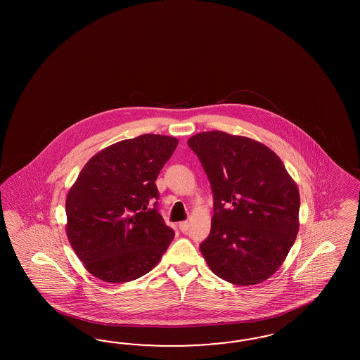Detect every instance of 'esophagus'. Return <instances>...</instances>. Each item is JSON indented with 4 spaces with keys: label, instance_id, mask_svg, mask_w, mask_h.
<instances>
[{
    "label": "esophagus",
    "instance_id": "obj_1",
    "mask_svg": "<svg viewBox=\"0 0 360 360\" xmlns=\"http://www.w3.org/2000/svg\"><path fill=\"white\" fill-rule=\"evenodd\" d=\"M178 227H179V229L185 233V232H187L188 231V229H190V223L187 221V220H185V221H181L179 224H178Z\"/></svg>",
    "mask_w": 360,
    "mask_h": 360
}]
</instances>
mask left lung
I'll return each instance as SVG.
<instances>
[{
	"mask_svg": "<svg viewBox=\"0 0 360 360\" xmlns=\"http://www.w3.org/2000/svg\"><path fill=\"white\" fill-rule=\"evenodd\" d=\"M187 145L207 174L214 217L200 252L218 277L255 285L276 272L295 244L300 193L280 157L262 142L226 131Z\"/></svg>",
	"mask_w": 360,
	"mask_h": 360,
	"instance_id": "1",
	"label": "left lung"
}]
</instances>
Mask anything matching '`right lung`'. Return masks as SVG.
<instances>
[{
  "instance_id": "1",
  "label": "right lung",
  "mask_w": 360,
  "mask_h": 360,
  "mask_svg": "<svg viewBox=\"0 0 360 360\" xmlns=\"http://www.w3.org/2000/svg\"><path fill=\"white\" fill-rule=\"evenodd\" d=\"M178 140L142 134L95 154L65 199L67 238L86 269L105 283L150 272L174 231L158 211L155 179Z\"/></svg>"
}]
</instances>
